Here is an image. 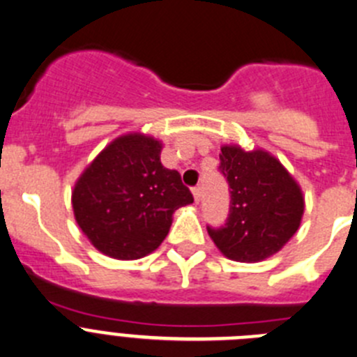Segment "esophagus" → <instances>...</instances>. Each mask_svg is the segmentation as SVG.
Masks as SVG:
<instances>
[{
	"label": "esophagus",
	"mask_w": 357,
	"mask_h": 357,
	"mask_svg": "<svg viewBox=\"0 0 357 357\" xmlns=\"http://www.w3.org/2000/svg\"><path fill=\"white\" fill-rule=\"evenodd\" d=\"M192 192H193V197H195V202H199L200 197H202V188H200V185L193 186Z\"/></svg>",
	"instance_id": "obj_1"
}]
</instances>
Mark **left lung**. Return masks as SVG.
I'll return each instance as SVG.
<instances>
[{
  "mask_svg": "<svg viewBox=\"0 0 357 357\" xmlns=\"http://www.w3.org/2000/svg\"><path fill=\"white\" fill-rule=\"evenodd\" d=\"M220 172L230 188V209L211 238L227 258L259 261L275 255L296 234L303 214L302 190L266 151L223 146Z\"/></svg>",
  "mask_w": 357,
  "mask_h": 357,
  "instance_id": "left-lung-1",
  "label": "left lung"
}]
</instances>
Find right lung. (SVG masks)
<instances>
[{
	"instance_id": "1",
	"label": "right lung",
	"mask_w": 357,
	"mask_h": 357,
	"mask_svg": "<svg viewBox=\"0 0 357 357\" xmlns=\"http://www.w3.org/2000/svg\"><path fill=\"white\" fill-rule=\"evenodd\" d=\"M160 150L153 137H119L76 183V221L94 248L112 258L150 255L169 234L172 213L193 202L179 172L162 165Z\"/></svg>"
}]
</instances>
